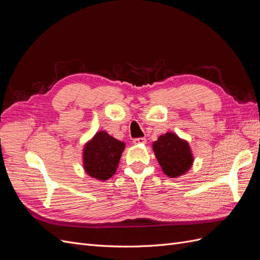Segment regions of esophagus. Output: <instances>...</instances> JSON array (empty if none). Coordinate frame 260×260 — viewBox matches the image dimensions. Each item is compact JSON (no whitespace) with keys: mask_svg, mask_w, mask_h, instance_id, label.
Listing matches in <instances>:
<instances>
[{"mask_svg":"<svg viewBox=\"0 0 260 260\" xmlns=\"http://www.w3.org/2000/svg\"><path fill=\"white\" fill-rule=\"evenodd\" d=\"M146 143V139L145 138H139V139H135L133 140V144L136 145H142Z\"/></svg>","mask_w":260,"mask_h":260,"instance_id":"obj_1","label":"esophagus"}]
</instances>
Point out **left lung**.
I'll return each instance as SVG.
<instances>
[{
    "label": "left lung",
    "instance_id": "left-lung-1",
    "mask_svg": "<svg viewBox=\"0 0 260 260\" xmlns=\"http://www.w3.org/2000/svg\"><path fill=\"white\" fill-rule=\"evenodd\" d=\"M153 151L162 172L169 178H179L191 169L194 156L190 144L174 132L159 136L153 142Z\"/></svg>",
    "mask_w": 260,
    "mask_h": 260
}]
</instances>
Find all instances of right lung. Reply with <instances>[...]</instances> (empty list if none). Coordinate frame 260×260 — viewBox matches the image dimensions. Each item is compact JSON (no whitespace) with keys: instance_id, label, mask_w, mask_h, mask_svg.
Returning <instances> with one entry per match:
<instances>
[{"instance_id":"right-lung-1","label":"right lung","mask_w":260,"mask_h":260,"mask_svg":"<svg viewBox=\"0 0 260 260\" xmlns=\"http://www.w3.org/2000/svg\"><path fill=\"white\" fill-rule=\"evenodd\" d=\"M125 143L109 136L106 131H98L82 149V166L85 174L99 181L112 178L119 166Z\"/></svg>"}]
</instances>
